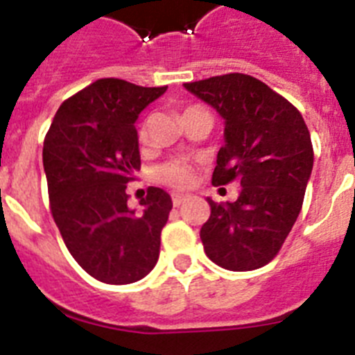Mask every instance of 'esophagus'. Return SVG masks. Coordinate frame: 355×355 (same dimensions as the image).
<instances>
[{
	"label": "esophagus",
	"instance_id": "1",
	"mask_svg": "<svg viewBox=\"0 0 355 355\" xmlns=\"http://www.w3.org/2000/svg\"><path fill=\"white\" fill-rule=\"evenodd\" d=\"M184 200H188V196H183V193H172V205H174L175 208H180Z\"/></svg>",
	"mask_w": 355,
	"mask_h": 355
}]
</instances>
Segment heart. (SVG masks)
<instances>
[{
	"label": "heart",
	"instance_id": "obj_1",
	"mask_svg": "<svg viewBox=\"0 0 355 355\" xmlns=\"http://www.w3.org/2000/svg\"><path fill=\"white\" fill-rule=\"evenodd\" d=\"M193 110H200V106L190 105L183 110L184 114H190ZM139 140L140 142H146L147 139V128L146 124H140L139 128ZM156 181L162 184H167V187L178 188V190H184V188H190L196 181V163L190 162L187 158H174L168 159L167 163H163L156 168Z\"/></svg>",
	"mask_w": 355,
	"mask_h": 355
}]
</instances>
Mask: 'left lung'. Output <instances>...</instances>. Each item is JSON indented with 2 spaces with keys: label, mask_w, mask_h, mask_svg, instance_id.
I'll return each mask as SVG.
<instances>
[{
  "label": "left lung",
  "mask_w": 355,
  "mask_h": 355,
  "mask_svg": "<svg viewBox=\"0 0 355 355\" xmlns=\"http://www.w3.org/2000/svg\"><path fill=\"white\" fill-rule=\"evenodd\" d=\"M225 121L211 183L241 184L234 202L208 199L200 227L205 252L233 272L261 268L277 256L300 209L313 171V144L302 115L258 78L229 72L184 83Z\"/></svg>",
  "instance_id": "left-lung-1"
}]
</instances>
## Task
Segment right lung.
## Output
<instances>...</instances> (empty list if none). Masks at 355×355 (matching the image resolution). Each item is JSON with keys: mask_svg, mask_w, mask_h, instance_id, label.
Returning a JSON list of instances; mask_svg holds the SVG:
<instances>
[{"mask_svg": "<svg viewBox=\"0 0 355 355\" xmlns=\"http://www.w3.org/2000/svg\"><path fill=\"white\" fill-rule=\"evenodd\" d=\"M165 90L101 78L62 103L44 139L55 224L72 258L101 283L140 281L158 261L171 196L149 187L135 215L126 184L140 171L135 121Z\"/></svg>", "mask_w": 355, "mask_h": 355, "instance_id": "obj_1", "label": "right lung"}]
</instances>
